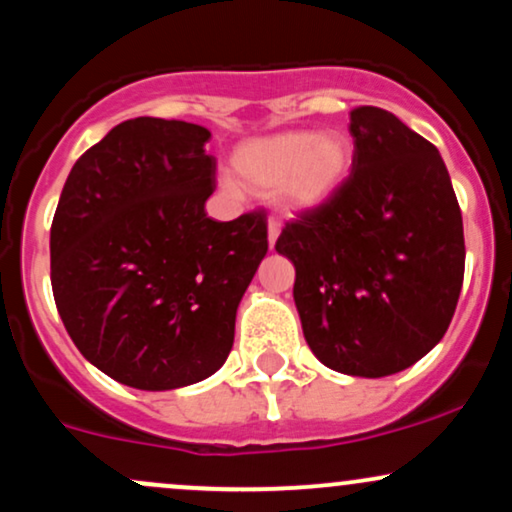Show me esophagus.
<instances>
[{
  "mask_svg": "<svg viewBox=\"0 0 512 512\" xmlns=\"http://www.w3.org/2000/svg\"><path fill=\"white\" fill-rule=\"evenodd\" d=\"M279 231H281L279 221H276V219H269V223H267V238H269V248H274L276 238H279Z\"/></svg>",
  "mask_w": 512,
  "mask_h": 512,
  "instance_id": "esophagus-1",
  "label": "esophagus"
}]
</instances>
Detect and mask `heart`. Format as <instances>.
<instances>
[{
  "label": "heart",
  "instance_id": "obj_1",
  "mask_svg": "<svg viewBox=\"0 0 512 512\" xmlns=\"http://www.w3.org/2000/svg\"><path fill=\"white\" fill-rule=\"evenodd\" d=\"M349 137L342 132H281L245 144L233 158L236 173L255 190L281 185V202L291 211L322 207L337 195L351 170Z\"/></svg>",
  "mask_w": 512,
  "mask_h": 512
}]
</instances>
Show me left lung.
Listing matches in <instances>:
<instances>
[{
	"label": "left lung",
	"instance_id": "1",
	"mask_svg": "<svg viewBox=\"0 0 512 512\" xmlns=\"http://www.w3.org/2000/svg\"><path fill=\"white\" fill-rule=\"evenodd\" d=\"M351 175L289 221L305 342L327 368L383 378L448 332L464 279L462 211L438 149L383 108L351 110Z\"/></svg>",
	"mask_w": 512,
	"mask_h": 512
}]
</instances>
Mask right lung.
Listing matches in <instances>:
<instances>
[{
	"label": "right lung",
	"mask_w": 512,
	"mask_h": 512,
	"mask_svg": "<svg viewBox=\"0 0 512 512\" xmlns=\"http://www.w3.org/2000/svg\"><path fill=\"white\" fill-rule=\"evenodd\" d=\"M209 129L134 117L74 163L50 228L52 296L84 358L117 383L175 390L209 378L267 255V214L214 221Z\"/></svg>",
	"instance_id": "1"
}]
</instances>
